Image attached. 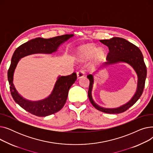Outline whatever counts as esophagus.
<instances>
[{"label": "esophagus", "instance_id": "1", "mask_svg": "<svg viewBox=\"0 0 153 153\" xmlns=\"http://www.w3.org/2000/svg\"><path fill=\"white\" fill-rule=\"evenodd\" d=\"M84 76V71L82 69H80L77 72V77L78 79L82 78Z\"/></svg>", "mask_w": 153, "mask_h": 153}]
</instances>
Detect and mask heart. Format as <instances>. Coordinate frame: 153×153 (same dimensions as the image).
<instances>
[{
	"label": "heart",
	"mask_w": 153,
	"mask_h": 153,
	"mask_svg": "<svg viewBox=\"0 0 153 153\" xmlns=\"http://www.w3.org/2000/svg\"><path fill=\"white\" fill-rule=\"evenodd\" d=\"M92 58L94 63L100 62L103 58V53L91 44L84 45L79 50V59L81 61H85Z\"/></svg>",
	"instance_id": "b5f03b06"
}]
</instances>
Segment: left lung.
I'll return each instance as SVG.
<instances>
[{
    "label": "left lung",
    "mask_w": 153,
    "mask_h": 153,
    "mask_svg": "<svg viewBox=\"0 0 153 153\" xmlns=\"http://www.w3.org/2000/svg\"><path fill=\"white\" fill-rule=\"evenodd\" d=\"M100 42L103 45L107 46L108 48L109 53L107 56V61L104 63L103 65L102 66L98 71L94 72V74H89L87 76V78L90 81L88 97H89L92 105L99 111L104 112V113L112 114L122 113V112H124L133 106L140 98L143 94L147 74L146 67L145 63L144 62L143 56L141 51L137 46L124 38L114 37L110 39L100 40ZM120 62L129 64L133 68L137 75L138 82L136 92L129 102L122 106L111 109L102 108L97 105L92 98L91 91L94 83V74L101 68L107 65Z\"/></svg>",
    "instance_id": "obj_1"
}]
</instances>
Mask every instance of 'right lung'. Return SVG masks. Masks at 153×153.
<instances>
[{
    "mask_svg": "<svg viewBox=\"0 0 153 153\" xmlns=\"http://www.w3.org/2000/svg\"><path fill=\"white\" fill-rule=\"evenodd\" d=\"M74 35H64L45 39L36 38L20 46L15 51L8 71V80L11 95L15 102L29 113L38 117H46L59 111L65 104L68 92L71 85L76 81L75 72L66 76H59L51 94L46 98L38 101L28 100L19 94L13 84L15 69L20 59L33 54H52Z\"/></svg>",
    "mask_w": 153,
    "mask_h": 153,
    "instance_id": "right-lung-1",
    "label": "right lung"
}]
</instances>
